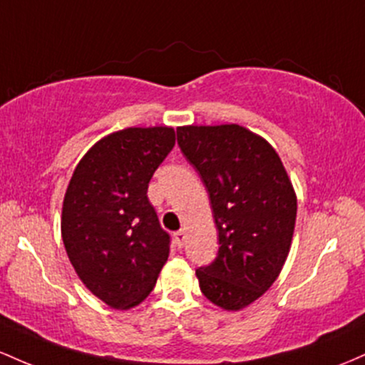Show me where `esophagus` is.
<instances>
[{
	"mask_svg": "<svg viewBox=\"0 0 365 365\" xmlns=\"http://www.w3.org/2000/svg\"><path fill=\"white\" fill-rule=\"evenodd\" d=\"M174 240H175V245H178V248H182L184 247V240H186V232H184V231L174 232Z\"/></svg>",
	"mask_w": 365,
	"mask_h": 365,
	"instance_id": "1",
	"label": "esophagus"
}]
</instances>
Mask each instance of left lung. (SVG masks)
I'll return each instance as SVG.
<instances>
[{
    "mask_svg": "<svg viewBox=\"0 0 365 365\" xmlns=\"http://www.w3.org/2000/svg\"><path fill=\"white\" fill-rule=\"evenodd\" d=\"M178 145L210 195L219 252L196 269L200 289L224 310L267 292L292 247L297 195L279 155L237 124L178 128Z\"/></svg>",
    "mask_w": 365,
    "mask_h": 365,
    "instance_id": "1",
    "label": "left lung"
}]
</instances>
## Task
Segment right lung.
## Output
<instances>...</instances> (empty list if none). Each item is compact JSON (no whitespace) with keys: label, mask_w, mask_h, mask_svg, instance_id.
I'll return each instance as SVG.
<instances>
[{"label":"right lung","mask_w":365,"mask_h":365,"mask_svg":"<svg viewBox=\"0 0 365 365\" xmlns=\"http://www.w3.org/2000/svg\"><path fill=\"white\" fill-rule=\"evenodd\" d=\"M175 145L172 128H128L77 163L61 208V237L79 279L112 309L141 304L169 259L170 236L148 182Z\"/></svg>","instance_id":"obj_1"}]
</instances>
